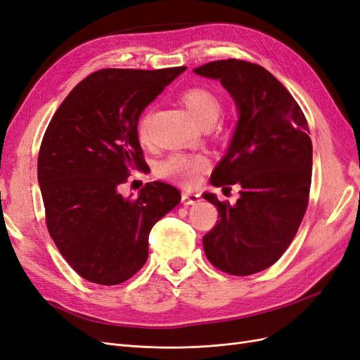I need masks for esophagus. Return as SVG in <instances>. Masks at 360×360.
I'll return each instance as SVG.
<instances>
[{
  "label": "esophagus",
  "mask_w": 360,
  "mask_h": 360,
  "mask_svg": "<svg viewBox=\"0 0 360 360\" xmlns=\"http://www.w3.org/2000/svg\"><path fill=\"white\" fill-rule=\"evenodd\" d=\"M181 201H183V204L192 205V204H195V202H198V201H200V195H198L197 192L186 191V192H183V193H181Z\"/></svg>",
  "instance_id": "esophagus-1"
}]
</instances>
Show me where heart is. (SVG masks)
<instances>
[{
	"label": "heart",
	"instance_id": "heart-1",
	"mask_svg": "<svg viewBox=\"0 0 360 360\" xmlns=\"http://www.w3.org/2000/svg\"><path fill=\"white\" fill-rule=\"evenodd\" d=\"M181 103L186 106L189 114L198 123L212 124L219 117L222 102L214 91L202 85H193L184 90L180 96ZM138 138L141 143H148L150 139V112H144L138 122ZM209 167V158L205 155H171L168 159L159 163L158 172L181 184H193L200 174Z\"/></svg>",
	"mask_w": 360,
	"mask_h": 360
}]
</instances>
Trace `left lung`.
I'll return each instance as SVG.
<instances>
[{"label": "left lung", "mask_w": 360, "mask_h": 360, "mask_svg": "<svg viewBox=\"0 0 360 360\" xmlns=\"http://www.w3.org/2000/svg\"><path fill=\"white\" fill-rule=\"evenodd\" d=\"M193 72L219 79L240 114L226 156L210 177L217 188L238 184L240 198L231 205L202 193L219 213L202 237L204 252L228 275H254L282 257L307 212L312 176L309 127L290 91L258 64L230 58Z\"/></svg>", "instance_id": "obj_1"}]
</instances>
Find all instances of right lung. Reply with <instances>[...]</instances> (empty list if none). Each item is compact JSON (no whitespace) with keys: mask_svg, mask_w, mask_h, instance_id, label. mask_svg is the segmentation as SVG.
Wrapping results in <instances>:
<instances>
[{"mask_svg":"<svg viewBox=\"0 0 360 360\" xmlns=\"http://www.w3.org/2000/svg\"><path fill=\"white\" fill-rule=\"evenodd\" d=\"M186 68L102 69L86 76L53 114L37 159L46 226L84 279L117 285L148 258L153 225L180 202L171 184L146 183L136 198L118 192L147 169L138 139L144 108Z\"/></svg>","mask_w":360,"mask_h":360,"instance_id":"add662e5","label":"right lung"}]
</instances>
